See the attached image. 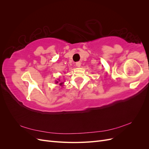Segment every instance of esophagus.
<instances>
[{
	"instance_id": "34e87169",
	"label": "esophagus",
	"mask_w": 149,
	"mask_h": 149,
	"mask_svg": "<svg viewBox=\"0 0 149 149\" xmlns=\"http://www.w3.org/2000/svg\"><path fill=\"white\" fill-rule=\"evenodd\" d=\"M76 66L77 67H80L81 66V62L80 61H78L76 63Z\"/></svg>"
}]
</instances>
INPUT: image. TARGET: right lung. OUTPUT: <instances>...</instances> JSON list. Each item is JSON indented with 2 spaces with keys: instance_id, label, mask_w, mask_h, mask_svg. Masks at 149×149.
<instances>
[{
  "instance_id": "obj_1",
  "label": "right lung",
  "mask_w": 149,
  "mask_h": 149,
  "mask_svg": "<svg viewBox=\"0 0 149 149\" xmlns=\"http://www.w3.org/2000/svg\"><path fill=\"white\" fill-rule=\"evenodd\" d=\"M60 81L59 79H58V81H56L55 83H58V82H60ZM63 84V83H60V86H62Z\"/></svg>"
}]
</instances>
